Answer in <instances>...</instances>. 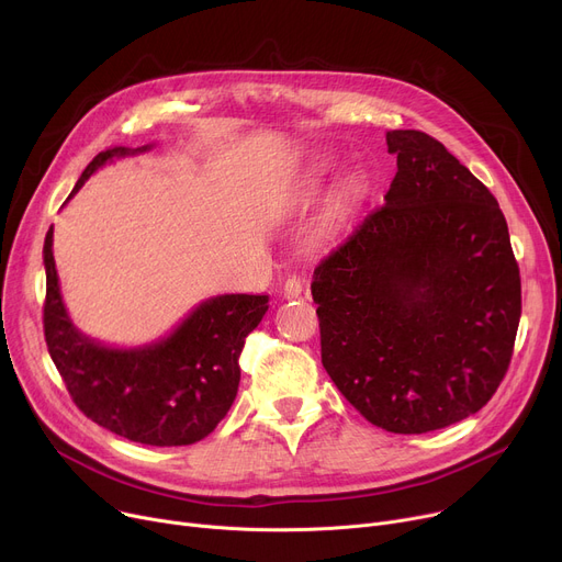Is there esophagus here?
Masks as SVG:
<instances>
[{
  "mask_svg": "<svg viewBox=\"0 0 562 562\" xmlns=\"http://www.w3.org/2000/svg\"><path fill=\"white\" fill-rule=\"evenodd\" d=\"M303 291H305V284H303V280H301V278H296V276L286 278V280H284V284H282L284 299H299Z\"/></svg>",
  "mask_w": 562,
  "mask_h": 562,
  "instance_id": "34e87169",
  "label": "esophagus"
}]
</instances>
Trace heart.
<instances>
[{"label":"heart","mask_w":562,"mask_h":562,"mask_svg":"<svg viewBox=\"0 0 562 562\" xmlns=\"http://www.w3.org/2000/svg\"><path fill=\"white\" fill-rule=\"evenodd\" d=\"M323 172H326V168H323V170H321V172L316 175V180H314V182H318V180H321V177H323Z\"/></svg>","instance_id":"1"}]
</instances>
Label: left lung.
<instances>
[{
    "label": "left lung",
    "mask_w": 562,
    "mask_h": 562,
    "mask_svg": "<svg viewBox=\"0 0 562 562\" xmlns=\"http://www.w3.org/2000/svg\"><path fill=\"white\" fill-rule=\"evenodd\" d=\"M396 175L318 261L321 362L378 428L422 435L467 419L504 380L521 280L496 198L437 138L387 132Z\"/></svg>",
    "instance_id": "1"
}]
</instances>
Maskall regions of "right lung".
<instances>
[{
    "mask_svg": "<svg viewBox=\"0 0 562 562\" xmlns=\"http://www.w3.org/2000/svg\"><path fill=\"white\" fill-rule=\"evenodd\" d=\"M150 150V145L109 147L81 172L70 198L113 157ZM68 198V200H70ZM45 236L43 328L49 358L75 405L98 426L150 447H187L210 435L227 415L239 390V356L246 337L269 310V296L225 293L198 305L166 339L121 350L81 335L64 307Z\"/></svg>",
    "mask_w": 562,
    "mask_h": 562,
    "instance_id": "add662e5",
    "label": "right lung"
}]
</instances>
